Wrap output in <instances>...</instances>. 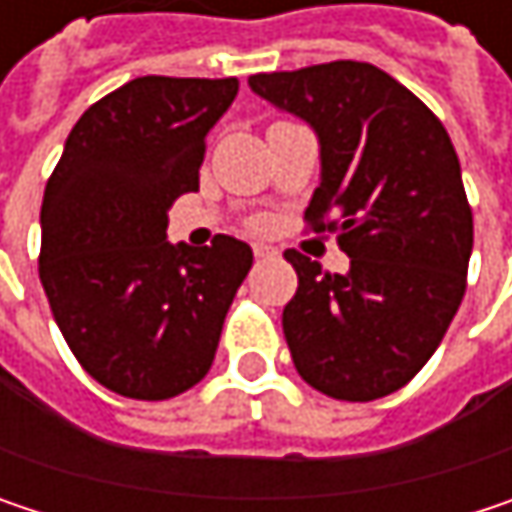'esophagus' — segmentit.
<instances>
[{
	"label": "esophagus",
	"instance_id": "1",
	"mask_svg": "<svg viewBox=\"0 0 512 512\" xmlns=\"http://www.w3.org/2000/svg\"><path fill=\"white\" fill-rule=\"evenodd\" d=\"M275 255H278V249H275V246H266V243H257L255 246L257 260H266V257H275Z\"/></svg>",
	"mask_w": 512,
	"mask_h": 512
}]
</instances>
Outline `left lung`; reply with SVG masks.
Instances as JSON below:
<instances>
[{
  "label": "left lung",
  "mask_w": 512,
  "mask_h": 512,
  "mask_svg": "<svg viewBox=\"0 0 512 512\" xmlns=\"http://www.w3.org/2000/svg\"><path fill=\"white\" fill-rule=\"evenodd\" d=\"M252 91L320 136L323 180L305 210L338 234L350 272L296 249L281 326L299 376L326 397L367 403L403 388L442 344L474 243L460 159L442 121L367 61L255 73Z\"/></svg>",
  "instance_id": "8db88e82"
}]
</instances>
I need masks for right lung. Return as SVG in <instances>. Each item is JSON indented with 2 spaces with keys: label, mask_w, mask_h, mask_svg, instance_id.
Returning a JSON list of instances; mask_svg holds the SVG:
<instances>
[{
  "label": "right lung",
  "mask_w": 512,
  "mask_h": 512,
  "mask_svg": "<svg viewBox=\"0 0 512 512\" xmlns=\"http://www.w3.org/2000/svg\"><path fill=\"white\" fill-rule=\"evenodd\" d=\"M237 76H139L85 109L41 204L38 272L52 317L88 376L133 400L198 385L252 249L216 234L165 240L168 207L198 189L210 127Z\"/></svg>",
  "instance_id": "add662e5"
}]
</instances>
